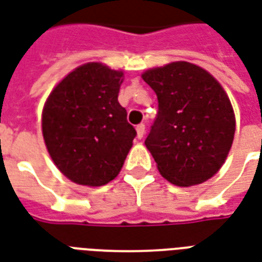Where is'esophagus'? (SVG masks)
Returning <instances> with one entry per match:
<instances>
[{
	"mask_svg": "<svg viewBox=\"0 0 262 262\" xmlns=\"http://www.w3.org/2000/svg\"><path fill=\"white\" fill-rule=\"evenodd\" d=\"M136 130H137V137H139V139H143V136H144V132H146V125H144V123L137 125Z\"/></svg>",
	"mask_w": 262,
	"mask_h": 262,
	"instance_id": "1",
	"label": "esophagus"
}]
</instances>
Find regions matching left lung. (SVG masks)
Listing matches in <instances>:
<instances>
[{"label": "left lung", "instance_id": "left-lung-1", "mask_svg": "<svg viewBox=\"0 0 262 262\" xmlns=\"http://www.w3.org/2000/svg\"><path fill=\"white\" fill-rule=\"evenodd\" d=\"M158 112L146 139L158 170L176 186L200 185L228 157L234 115L226 93L203 68L172 62L143 73Z\"/></svg>", "mask_w": 262, "mask_h": 262}]
</instances>
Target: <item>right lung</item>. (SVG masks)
<instances>
[{
  "instance_id": "right-lung-1",
  "label": "right lung",
  "mask_w": 262,
  "mask_h": 262,
  "mask_svg": "<svg viewBox=\"0 0 262 262\" xmlns=\"http://www.w3.org/2000/svg\"><path fill=\"white\" fill-rule=\"evenodd\" d=\"M123 73L90 62L71 72L48 97L42 136L58 169L72 182L115 179L136 137L118 101Z\"/></svg>"
}]
</instances>
